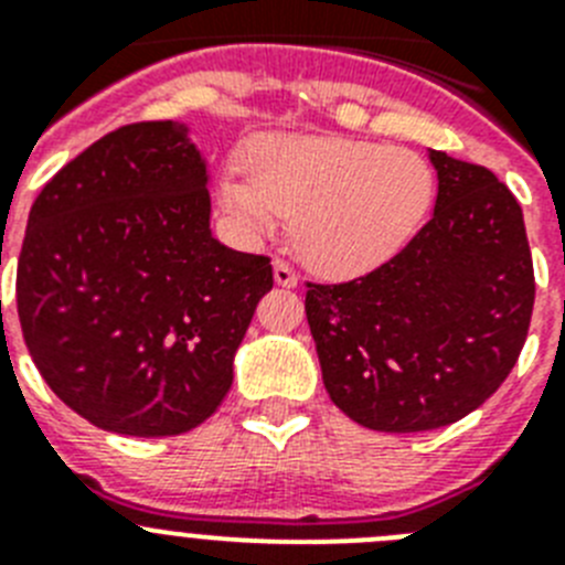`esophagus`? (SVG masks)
Here are the masks:
<instances>
[{
  "label": "esophagus",
  "instance_id": "obj_1",
  "mask_svg": "<svg viewBox=\"0 0 565 565\" xmlns=\"http://www.w3.org/2000/svg\"><path fill=\"white\" fill-rule=\"evenodd\" d=\"M274 282L282 288H294L297 286V271L288 266L286 259H274Z\"/></svg>",
  "mask_w": 565,
  "mask_h": 565
}]
</instances>
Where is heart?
Returning <instances> with one entry per match:
<instances>
[{"label":"heart","instance_id":"heart-1","mask_svg":"<svg viewBox=\"0 0 565 565\" xmlns=\"http://www.w3.org/2000/svg\"><path fill=\"white\" fill-rule=\"evenodd\" d=\"M248 172L223 169V209L254 237L294 221L299 257L333 277L387 263L436 201V172L422 154L344 135L263 138L248 152Z\"/></svg>","mask_w":565,"mask_h":565}]
</instances>
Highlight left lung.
Returning <instances> with one entry per match:
<instances>
[{"mask_svg": "<svg viewBox=\"0 0 565 565\" xmlns=\"http://www.w3.org/2000/svg\"><path fill=\"white\" fill-rule=\"evenodd\" d=\"M436 212L364 277L308 282L322 382L367 430L422 433L481 407L515 367L535 271L515 194L478 163L430 152Z\"/></svg>", "mask_w": 565, "mask_h": 565, "instance_id": "left-lung-1", "label": "left lung"}]
</instances>
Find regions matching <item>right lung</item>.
<instances>
[{"label": "right lung", "instance_id": "1", "mask_svg": "<svg viewBox=\"0 0 565 565\" xmlns=\"http://www.w3.org/2000/svg\"><path fill=\"white\" fill-rule=\"evenodd\" d=\"M206 161L174 121L127 124L58 169L17 266L22 337L70 411L121 436H181L226 398L271 259L209 228Z\"/></svg>", "mask_w": 565, "mask_h": 565}]
</instances>
